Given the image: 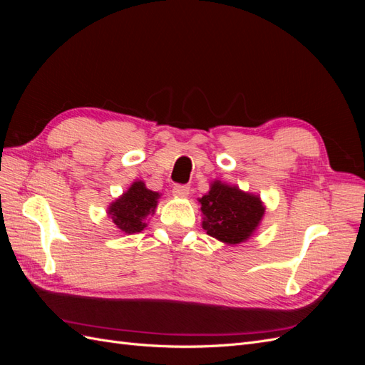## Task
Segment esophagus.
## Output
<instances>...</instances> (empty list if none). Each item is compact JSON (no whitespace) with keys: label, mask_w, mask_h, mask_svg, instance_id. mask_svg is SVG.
Returning <instances> with one entry per match:
<instances>
[{"label":"esophagus","mask_w":365,"mask_h":365,"mask_svg":"<svg viewBox=\"0 0 365 365\" xmlns=\"http://www.w3.org/2000/svg\"><path fill=\"white\" fill-rule=\"evenodd\" d=\"M172 193L176 197H187V196L190 195V187H187V185H175Z\"/></svg>","instance_id":"1"}]
</instances>
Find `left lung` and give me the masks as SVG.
I'll return each instance as SVG.
<instances>
[{"label": "left lung", "instance_id": "left-lung-1", "mask_svg": "<svg viewBox=\"0 0 365 365\" xmlns=\"http://www.w3.org/2000/svg\"><path fill=\"white\" fill-rule=\"evenodd\" d=\"M197 201L202 228L225 245L244 244L256 235L267 210L259 195L219 180L210 182V190Z\"/></svg>", "mask_w": 365, "mask_h": 365}]
</instances>
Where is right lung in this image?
<instances>
[{"label":"right lung","instance_id":"obj_1","mask_svg":"<svg viewBox=\"0 0 365 365\" xmlns=\"http://www.w3.org/2000/svg\"><path fill=\"white\" fill-rule=\"evenodd\" d=\"M161 193L148 189L141 180H135L126 192L108 205L106 215L123 235H135L149 224V216L157 212Z\"/></svg>","mask_w":365,"mask_h":365}]
</instances>
